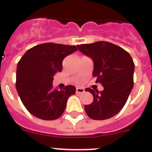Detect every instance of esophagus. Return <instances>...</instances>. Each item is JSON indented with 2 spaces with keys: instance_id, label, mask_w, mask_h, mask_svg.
<instances>
[{
  "instance_id": "1",
  "label": "esophagus",
  "mask_w": 152,
  "mask_h": 152,
  "mask_svg": "<svg viewBox=\"0 0 152 152\" xmlns=\"http://www.w3.org/2000/svg\"><path fill=\"white\" fill-rule=\"evenodd\" d=\"M84 92V89H83V88H77V89H76V93H77V94H83Z\"/></svg>"
}]
</instances>
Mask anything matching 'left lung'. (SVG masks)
Returning a JSON list of instances; mask_svg holds the SVG:
<instances>
[{
    "instance_id": "left-lung-1",
    "label": "left lung",
    "mask_w": 152,
    "mask_h": 152,
    "mask_svg": "<svg viewBox=\"0 0 152 152\" xmlns=\"http://www.w3.org/2000/svg\"><path fill=\"white\" fill-rule=\"evenodd\" d=\"M77 48L93 60V76L103 87L100 92L85 89L94 96L91 104L84 106L86 113L96 120L110 119L123 109L133 88V60L123 48L108 42L82 44Z\"/></svg>"
}]
</instances>
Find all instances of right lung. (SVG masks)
Segmentation results:
<instances>
[{"label":"right lung","instance_id":"add662e5","mask_svg":"<svg viewBox=\"0 0 152 152\" xmlns=\"http://www.w3.org/2000/svg\"><path fill=\"white\" fill-rule=\"evenodd\" d=\"M77 50L75 45L43 43L29 49L17 64L16 88L26 110L44 120L59 118L75 86L53 89L54 75L62 70V61Z\"/></svg>","mask_w":152,"mask_h":152}]
</instances>
